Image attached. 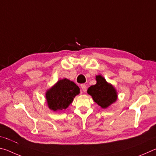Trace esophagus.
<instances>
[{"label":"esophagus","mask_w":156,"mask_h":156,"mask_svg":"<svg viewBox=\"0 0 156 156\" xmlns=\"http://www.w3.org/2000/svg\"><path fill=\"white\" fill-rule=\"evenodd\" d=\"M80 87L82 89V90H83V91L85 92L87 91V85H86V84H82L81 85H80Z\"/></svg>","instance_id":"obj_1"}]
</instances>
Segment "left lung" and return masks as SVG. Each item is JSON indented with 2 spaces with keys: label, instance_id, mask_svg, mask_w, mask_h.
<instances>
[{
  "label": "left lung",
  "instance_id": "left-lung-1",
  "mask_svg": "<svg viewBox=\"0 0 156 156\" xmlns=\"http://www.w3.org/2000/svg\"><path fill=\"white\" fill-rule=\"evenodd\" d=\"M96 84L89 87L87 93L99 106L106 109L116 101L117 91L112 84L108 83L102 76H96Z\"/></svg>",
  "mask_w": 156,
  "mask_h": 156
}]
</instances>
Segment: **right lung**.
<instances>
[{
  "instance_id": "1",
  "label": "right lung",
  "mask_w": 156,
  "mask_h": 156,
  "mask_svg": "<svg viewBox=\"0 0 156 156\" xmlns=\"http://www.w3.org/2000/svg\"><path fill=\"white\" fill-rule=\"evenodd\" d=\"M79 93L80 89L73 82L67 78L60 80L46 92L47 105L54 112L66 109Z\"/></svg>"
}]
</instances>
